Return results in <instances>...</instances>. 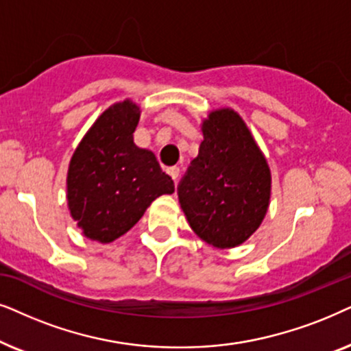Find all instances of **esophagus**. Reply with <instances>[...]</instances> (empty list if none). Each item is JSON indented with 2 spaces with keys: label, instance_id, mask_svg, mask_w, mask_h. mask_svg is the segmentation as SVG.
I'll return each mask as SVG.
<instances>
[{
  "label": "esophagus",
  "instance_id": "esophagus-1",
  "mask_svg": "<svg viewBox=\"0 0 351 351\" xmlns=\"http://www.w3.org/2000/svg\"><path fill=\"white\" fill-rule=\"evenodd\" d=\"M167 173L171 176L173 181H176V180H178V176H180V167H170V168H167Z\"/></svg>",
  "mask_w": 351,
  "mask_h": 351
}]
</instances>
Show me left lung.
<instances>
[{"mask_svg": "<svg viewBox=\"0 0 351 351\" xmlns=\"http://www.w3.org/2000/svg\"><path fill=\"white\" fill-rule=\"evenodd\" d=\"M202 132L199 156L178 184L180 204L200 239L230 249L249 239L263 221L269 168L234 110L212 112Z\"/></svg>", "mask_w": 351, "mask_h": 351, "instance_id": "1", "label": "left lung"}]
</instances>
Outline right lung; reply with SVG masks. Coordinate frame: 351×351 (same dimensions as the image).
I'll return each instance as SVG.
<instances>
[{
	"label": "right lung",
	"instance_id": "obj_1",
	"mask_svg": "<svg viewBox=\"0 0 351 351\" xmlns=\"http://www.w3.org/2000/svg\"><path fill=\"white\" fill-rule=\"evenodd\" d=\"M139 121L136 104L123 101L93 125L69 167L70 213L83 234L112 242L132 230L162 194L175 191L156 156L133 143Z\"/></svg>",
	"mask_w": 351,
	"mask_h": 351
}]
</instances>
